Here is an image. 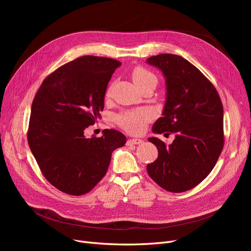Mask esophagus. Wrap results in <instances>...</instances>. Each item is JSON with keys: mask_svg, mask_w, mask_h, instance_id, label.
<instances>
[{"mask_svg": "<svg viewBox=\"0 0 251 251\" xmlns=\"http://www.w3.org/2000/svg\"><path fill=\"white\" fill-rule=\"evenodd\" d=\"M143 141L141 140V139H139V138H131V139H128L127 140V146H132V144H140V143H142Z\"/></svg>", "mask_w": 251, "mask_h": 251, "instance_id": "1", "label": "esophagus"}]
</instances>
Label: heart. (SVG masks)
Here are the masks:
<instances>
[{
  "label": "heart",
  "mask_w": 251,
  "mask_h": 251,
  "mask_svg": "<svg viewBox=\"0 0 251 251\" xmlns=\"http://www.w3.org/2000/svg\"><path fill=\"white\" fill-rule=\"evenodd\" d=\"M131 78L137 87L144 84L153 82L156 83V77L153 73L148 69L140 67H135L131 72ZM151 118V113L146 109H138L134 111H127L117 117V122L123 129L128 131L129 133L139 134L146 129V125L150 122Z\"/></svg>",
  "instance_id": "1"
}]
</instances>
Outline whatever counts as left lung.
I'll return each mask as SVG.
<instances>
[{
	"instance_id": "obj_1",
	"label": "left lung",
	"mask_w": 251,
	"mask_h": 251,
	"mask_svg": "<svg viewBox=\"0 0 251 251\" xmlns=\"http://www.w3.org/2000/svg\"><path fill=\"white\" fill-rule=\"evenodd\" d=\"M147 62L162 70L167 83L163 117L153 124L152 132L176 134L170 146L149 138L159 154L148 165V173L167 191H187L212 172L223 151L222 100L214 84L184 58L160 54Z\"/></svg>"
}]
</instances>
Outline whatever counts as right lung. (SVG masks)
<instances>
[{"instance_id":"1","label":"right lung","mask_w":251,"mask_h":251,"mask_svg":"<svg viewBox=\"0 0 251 251\" xmlns=\"http://www.w3.org/2000/svg\"><path fill=\"white\" fill-rule=\"evenodd\" d=\"M121 62L79 57L46 77L31 105L27 131L30 151L45 178L70 195L89 192L105 175L112 152L126 137L104 129L101 137L85 138L103 110L105 89Z\"/></svg>"}]
</instances>
